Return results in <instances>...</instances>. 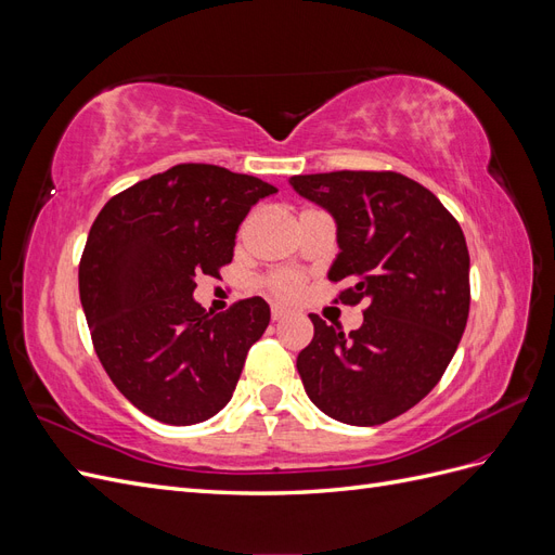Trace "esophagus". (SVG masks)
I'll list each match as a JSON object with an SVG mask.
<instances>
[{
	"label": "esophagus",
	"instance_id": "1",
	"mask_svg": "<svg viewBox=\"0 0 555 555\" xmlns=\"http://www.w3.org/2000/svg\"><path fill=\"white\" fill-rule=\"evenodd\" d=\"M287 308H282V306H273L271 308V317H273V322H278V319H282V317H287Z\"/></svg>",
	"mask_w": 555,
	"mask_h": 555
}]
</instances>
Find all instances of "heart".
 I'll list each match as a JSON object with an SVG mask.
<instances>
[{"mask_svg": "<svg viewBox=\"0 0 555 555\" xmlns=\"http://www.w3.org/2000/svg\"><path fill=\"white\" fill-rule=\"evenodd\" d=\"M268 289L278 298H294L300 292V275L289 271L275 273L273 278H268Z\"/></svg>", "mask_w": 555, "mask_h": 555, "instance_id": "1", "label": "heart"}]
</instances>
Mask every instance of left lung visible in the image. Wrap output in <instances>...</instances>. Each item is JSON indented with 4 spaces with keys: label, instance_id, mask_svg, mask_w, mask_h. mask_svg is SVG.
I'll return each mask as SVG.
<instances>
[{
    "label": "left lung",
    "instance_id": "left-lung-1",
    "mask_svg": "<svg viewBox=\"0 0 555 555\" xmlns=\"http://www.w3.org/2000/svg\"><path fill=\"white\" fill-rule=\"evenodd\" d=\"M296 194L338 229L328 280L340 300H365L349 335L310 314L312 343L296 359L314 405L335 422L379 426L430 393L456 354L469 312V255L451 212L424 184L393 171L294 176Z\"/></svg>",
    "mask_w": 555,
    "mask_h": 555
}]
</instances>
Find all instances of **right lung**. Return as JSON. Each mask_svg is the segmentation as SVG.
<instances>
[{
    "mask_svg": "<svg viewBox=\"0 0 555 555\" xmlns=\"http://www.w3.org/2000/svg\"><path fill=\"white\" fill-rule=\"evenodd\" d=\"M278 190L212 164H178L113 196L78 266L80 304L104 371L133 408L171 426L220 412L268 322L263 298L212 314L196 278L233 259L236 231Z\"/></svg>",
    "mask_w": 555,
    "mask_h": 555,
    "instance_id": "1",
    "label": "right lung"
}]
</instances>
